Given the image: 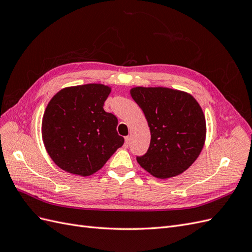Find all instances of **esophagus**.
Segmentation results:
<instances>
[{"mask_svg": "<svg viewBox=\"0 0 252 252\" xmlns=\"http://www.w3.org/2000/svg\"><path fill=\"white\" fill-rule=\"evenodd\" d=\"M129 143H130V138H129V136H125V144H124V146H125L126 148L129 146Z\"/></svg>", "mask_w": 252, "mask_h": 252, "instance_id": "obj_1", "label": "esophagus"}]
</instances>
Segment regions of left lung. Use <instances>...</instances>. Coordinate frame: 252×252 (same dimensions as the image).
I'll list each match as a JSON object with an SVG mask.
<instances>
[{
  "label": "left lung",
  "instance_id": "left-lung-1",
  "mask_svg": "<svg viewBox=\"0 0 252 252\" xmlns=\"http://www.w3.org/2000/svg\"><path fill=\"white\" fill-rule=\"evenodd\" d=\"M150 128L147 152L136 157L143 168L158 179L185 171L199 157L206 136L202 108L192 95L164 87L130 90Z\"/></svg>",
  "mask_w": 252,
  "mask_h": 252
}]
</instances>
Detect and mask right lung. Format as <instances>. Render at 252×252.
<instances>
[{
  "label": "right lung",
  "instance_id": "1",
  "mask_svg": "<svg viewBox=\"0 0 252 252\" xmlns=\"http://www.w3.org/2000/svg\"><path fill=\"white\" fill-rule=\"evenodd\" d=\"M111 89L102 84L64 88L53 96L42 122L43 142L61 169L82 177L100 170L124 144L118 119L103 108Z\"/></svg>",
  "mask_w": 252,
  "mask_h": 252
}]
</instances>
